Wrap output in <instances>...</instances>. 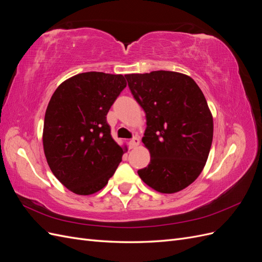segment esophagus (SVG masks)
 Returning <instances> with one entry per match:
<instances>
[{
    "instance_id": "esophagus-1",
    "label": "esophagus",
    "mask_w": 262,
    "mask_h": 262,
    "mask_svg": "<svg viewBox=\"0 0 262 262\" xmlns=\"http://www.w3.org/2000/svg\"><path fill=\"white\" fill-rule=\"evenodd\" d=\"M139 144H140V139H139L138 137H134L133 139H131V140L129 141V147H130V148L137 147Z\"/></svg>"
}]
</instances>
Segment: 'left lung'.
Segmentation results:
<instances>
[{
	"label": "left lung",
	"mask_w": 262,
	"mask_h": 262,
	"mask_svg": "<svg viewBox=\"0 0 262 262\" xmlns=\"http://www.w3.org/2000/svg\"><path fill=\"white\" fill-rule=\"evenodd\" d=\"M125 78L146 115L142 141L150 162L139 176L158 192H178L198 178L208 160L213 118L207 99L191 77L178 72L153 71Z\"/></svg>",
	"instance_id": "8db88e82"
}]
</instances>
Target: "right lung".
Wrapping results in <instances>:
<instances>
[{
  "instance_id": "obj_1",
  "label": "right lung",
  "mask_w": 262,
  "mask_h": 262,
  "mask_svg": "<svg viewBox=\"0 0 262 262\" xmlns=\"http://www.w3.org/2000/svg\"><path fill=\"white\" fill-rule=\"evenodd\" d=\"M125 86L121 74L81 73L63 82L47 107V162L61 184L76 194L99 191L122 160L123 149L110 134L106 116Z\"/></svg>"
}]
</instances>
